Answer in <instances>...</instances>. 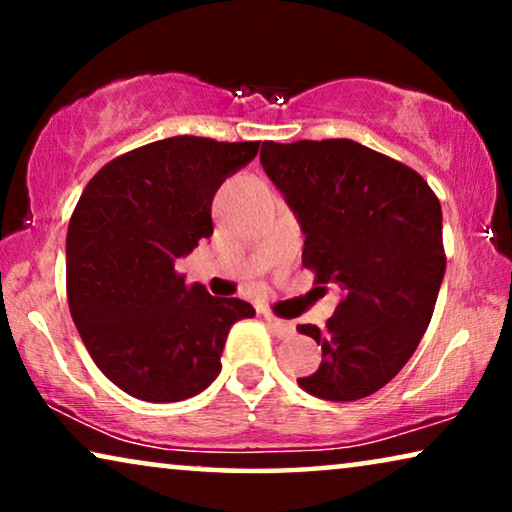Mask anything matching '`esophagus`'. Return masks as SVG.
Instances as JSON below:
<instances>
[{"mask_svg": "<svg viewBox=\"0 0 512 512\" xmlns=\"http://www.w3.org/2000/svg\"><path fill=\"white\" fill-rule=\"evenodd\" d=\"M265 321H268V326L272 328V333L277 335V338H289L293 333V324L291 321H284L275 317V314H265Z\"/></svg>", "mask_w": 512, "mask_h": 512, "instance_id": "34e87169", "label": "esophagus"}]
</instances>
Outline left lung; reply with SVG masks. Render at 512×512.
I'll return each mask as SVG.
<instances>
[{
  "label": "left lung",
  "instance_id": "obj_1",
  "mask_svg": "<svg viewBox=\"0 0 512 512\" xmlns=\"http://www.w3.org/2000/svg\"><path fill=\"white\" fill-rule=\"evenodd\" d=\"M263 170L305 233L314 282H338L324 326L298 333L321 345L307 394L359 401L396 377L429 328L445 275L443 212L422 174L352 139L265 142Z\"/></svg>",
  "mask_w": 512,
  "mask_h": 512
}]
</instances>
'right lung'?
<instances>
[{
  "instance_id": "1",
  "label": "right lung",
  "mask_w": 512,
  "mask_h": 512,
  "mask_svg": "<svg viewBox=\"0 0 512 512\" xmlns=\"http://www.w3.org/2000/svg\"><path fill=\"white\" fill-rule=\"evenodd\" d=\"M261 142L179 135L109 160L67 228L69 312L95 366L125 394L174 403L221 370L235 321L256 310L209 296L174 270L214 233L212 200Z\"/></svg>"
}]
</instances>
